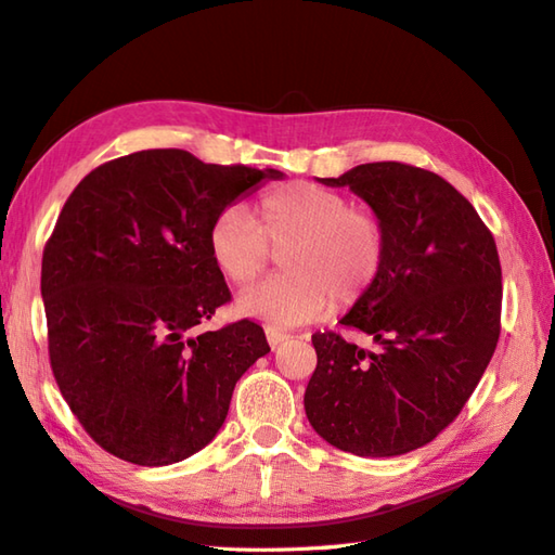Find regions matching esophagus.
Instances as JSON below:
<instances>
[{"instance_id": "1", "label": "esophagus", "mask_w": 555, "mask_h": 555, "mask_svg": "<svg viewBox=\"0 0 555 555\" xmlns=\"http://www.w3.org/2000/svg\"><path fill=\"white\" fill-rule=\"evenodd\" d=\"M264 335H267V343L272 345V347H279L281 343H286V339L291 337V333H286V331H279V328H267V331H264Z\"/></svg>"}]
</instances>
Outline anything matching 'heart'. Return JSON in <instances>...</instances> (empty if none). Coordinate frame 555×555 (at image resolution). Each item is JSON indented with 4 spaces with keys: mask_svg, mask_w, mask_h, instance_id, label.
Instances as JSON below:
<instances>
[{
    "mask_svg": "<svg viewBox=\"0 0 555 555\" xmlns=\"http://www.w3.org/2000/svg\"><path fill=\"white\" fill-rule=\"evenodd\" d=\"M218 272L248 286L281 255L283 272L248 288L238 309L272 325H300L335 305H357L375 286L387 260V230L373 208L314 182L264 192L255 222L244 208H222L208 230Z\"/></svg>",
    "mask_w": 555,
    "mask_h": 555,
    "instance_id": "heart-1",
    "label": "heart"
}]
</instances>
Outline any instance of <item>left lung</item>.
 Masks as SVG:
<instances>
[{
  "label": "left lung",
  "mask_w": 555,
  "mask_h": 555,
  "mask_svg": "<svg viewBox=\"0 0 555 555\" xmlns=\"http://www.w3.org/2000/svg\"><path fill=\"white\" fill-rule=\"evenodd\" d=\"M331 188L365 198L387 230L375 286L339 321L365 351L314 333L307 420L331 446L393 457L434 440L462 413L502 331V267L492 232L448 180L410 164H361Z\"/></svg>",
  "instance_id": "obj_1"
}]
</instances>
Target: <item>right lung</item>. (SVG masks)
<instances>
[{
	"label": "right lung",
	"mask_w": 555,
	"mask_h": 555,
	"mask_svg": "<svg viewBox=\"0 0 555 555\" xmlns=\"http://www.w3.org/2000/svg\"><path fill=\"white\" fill-rule=\"evenodd\" d=\"M281 176L142 150L93 168L67 196L41 258L49 361L109 454L166 466L220 431L238 377L269 345L250 319L196 333L232 300L208 230L234 198Z\"/></svg>",
	"instance_id": "right-lung-1"
}]
</instances>
